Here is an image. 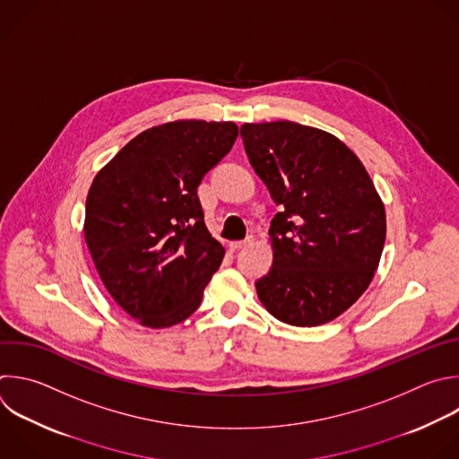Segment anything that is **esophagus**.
I'll return each mask as SVG.
<instances>
[{
  "label": "esophagus",
  "mask_w": 459,
  "mask_h": 459,
  "mask_svg": "<svg viewBox=\"0 0 459 459\" xmlns=\"http://www.w3.org/2000/svg\"><path fill=\"white\" fill-rule=\"evenodd\" d=\"M254 243V238L252 236H248L247 239H241V241H232L230 243V247L232 248H247V247H250Z\"/></svg>",
  "instance_id": "obj_1"
}]
</instances>
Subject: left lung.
Returning <instances> with one entry per match:
<instances>
[{
  "mask_svg": "<svg viewBox=\"0 0 459 459\" xmlns=\"http://www.w3.org/2000/svg\"><path fill=\"white\" fill-rule=\"evenodd\" d=\"M248 160L282 207L270 225L273 263L255 282L281 323L312 328L368 290L385 243V209L355 152L335 134L290 120L243 124Z\"/></svg>",
  "mask_w": 459,
  "mask_h": 459,
  "instance_id": "8db88e82",
  "label": "left lung"
}]
</instances>
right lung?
<instances>
[{"label": "right lung", "instance_id": "1", "mask_svg": "<svg viewBox=\"0 0 459 459\" xmlns=\"http://www.w3.org/2000/svg\"><path fill=\"white\" fill-rule=\"evenodd\" d=\"M238 133L234 122L196 118L152 126L90 186L84 241L108 293L145 328L191 317L223 261L196 189Z\"/></svg>", "mask_w": 459, "mask_h": 459}]
</instances>
